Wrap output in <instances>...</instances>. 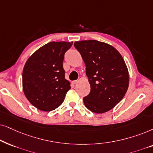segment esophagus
Wrapping results in <instances>:
<instances>
[{
	"label": "esophagus",
	"instance_id": "esophagus-1",
	"mask_svg": "<svg viewBox=\"0 0 153 153\" xmlns=\"http://www.w3.org/2000/svg\"><path fill=\"white\" fill-rule=\"evenodd\" d=\"M77 82H78V80H73V81H72V84L73 85L77 84Z\"/></svg>",
	"mask_w": 153,
	"mask_h": 153
}]
</instances>
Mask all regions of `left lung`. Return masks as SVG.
I'll return each instance as SVG.
<instances>
[{"label": "left lung", "instance_id": "1", "mask_svg": "<svg viewBox=\"0 0 153 153\" xmlns=\"http://www.w3.org/2000/svg\"><path fill=\"white\" fill-rule=\"evenodd\" d=\"M90 83V92L83 98L95 113L110 111L120 102L129 87V73L123 56L113 46L97 40L75 42Z\"/></svg>", "mask_w": 153, "mask_h": 153}]
</instances>
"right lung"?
Instances as JSON below:
<instances>
[{
    "mask_svg": "<svg viewBox=\"0 0 153 153\" xmlns=\"http://www.w3.org/2000/svg\"><path fill=\"white\" fill-rule=\"evenodd\" d=\"M73 42H51L33 53L22 73L24 94L30 103L42 111L56 109L63 103L70 82L65 78L64 54Z\"/></svg>",
    "mask_w": 153,
    "mask_h": 153,
    "instance_id": "obj_1",
    "label": "right lung"
}]
</instances>
